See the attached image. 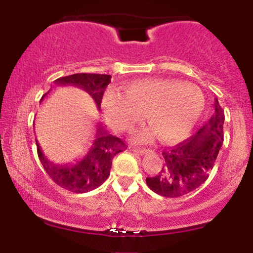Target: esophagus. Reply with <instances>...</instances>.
<instances>
[{
    "mask_svg": "<svg viewBox=\"0 0 253 253\" xmlns=\"http://www.w3.org/2000/svg\"><path fill=\"white\" fill-rule=\"evenodd\" d=\"M133 150V152H136V153H139V155H149V153H151L152 152V151H151L150 149H132Z\"/></svg>",
    "mask_w": 253,
    "mask_h": 253,
    "instance_id": "obj_1",
    "label": "esophagus"
}]
</instances>
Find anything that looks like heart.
Wrapping results in <instances>:
<instances>
[{"mask_svg": "<svg viewBox=\"0 0 253 253\" xmlns=\"http://www.w3.org/2000/svg\"><path fill=\"white\" fill-rule=\"evenodd\" d=\"M205 95L199 86L177 80L152 78L127 84L124 94L106 92L102 98L104 117L118 132H129L145 120L151 128L135 136L138 143H146L153 134L164 143L185 138L194 128L203 109Z\"/></svg>", "mask_w": 253, "mask_h": 253, "instance_id": "1", "label": "heart"}]
</instances>
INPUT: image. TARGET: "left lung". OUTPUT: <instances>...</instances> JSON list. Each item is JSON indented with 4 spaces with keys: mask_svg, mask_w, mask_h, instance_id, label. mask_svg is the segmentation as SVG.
Returning a JSON list of instances; mask_svg holds the SVG:
<instances>
[{
    "mask_svg": "<svg viewBox=\"0 0 253 253\" xmlns=\"http://www.w3.org/2000/svg\"><path fill=\"white\" fill-rule=\"evenodd\" d=\"M214 107L213 115L197 133L163 151L161 172L146 178L151 190L164 197H179L206 182L223 143L225 114L217 98Z\"/></svg>",
    "mask_w": 253,
    "mask_h": 253,
    "instance_id": "left-lung-1",
    "label": "left lung"
}]
</instances>
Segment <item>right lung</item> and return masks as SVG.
Masks as SVG:
<instances>
[{
	"label": "right lung",
	"mask_w": 253,
	"mask_h": 253,
	"mask_svg": "<svg viewBox=\"0 0 253 253\" xmlns=\"http://www.w3.org/2000/svg\"><path fill=\"white\" fill-rule=\"evenodd\" d=\"M110 78H112L110 75L75 74L58 78L56 84L80 86L94 98L97 108H100L104 89L110 83ZM48 92L43 95L40 102L43 97L47 96ZM96 127V134L91 147L82 158L71 164L58 165L52 163L48 161L47 157L43 156L39 143L36 139L38 156L43 169L51 177L52 181L57 183L59 187L72 193L83 194L96 189L108 178L113 158L119 152H123V150L126 149V145L118 136L109 134L101 123H98Z\"/></svg>",
	"instance_id": "add662e5"
}]
</instances>
